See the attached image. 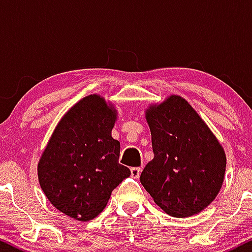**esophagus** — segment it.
Instances as JSON below:
<instances>
[{
  "label": "esophagus",
  "mask_w": 252,
  "mask_h": 252,
  "mask_svg": "<svg viewBox=\"0 0 252 252\" xmlns=\"http://www.w3.org/2000/svg\"><path fill=\"white\" fill-rule=\"evenodd\" d=\"M141 170H142V169H141L140 167H132V168L130 169V172H131V176H132V178H135V179L140 178Z\"/></svg>",
  "instance_id": "obj_1"
}]
</instances>
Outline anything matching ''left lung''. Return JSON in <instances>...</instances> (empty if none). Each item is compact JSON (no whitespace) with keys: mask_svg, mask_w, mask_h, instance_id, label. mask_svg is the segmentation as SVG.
<instances>
[{"mask_svg":"<svg viewBox=\"0 0 252 252\" xmlns=\"http://www.w3.org/2000/svg\"><path fill=\"white\" fill-rule=\"evenodd\" d=\"M154 158L140 181L155 204L176 218L201 212L224 181L221 144L186 99L172 94L146 110Z\"/></svg>","mask_w":252,"mask_h":252,"instance_id":"8db88e82","label":"left lung"}]
</instances>
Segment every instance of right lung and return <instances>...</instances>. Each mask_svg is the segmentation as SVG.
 <instances>
[{"label": "right lung", "mask_w": 252, "mask_h": 252, "mask_svg": "<svg viewBox=\"0 0 252 252\" xmlns=\"http://www.w3.org/2000/svg\"><path fill=\"white\" fill-rule=\"evenodd\" d=\"M117 110L103 97H84L63 115L39 163L37 176L46 198L77 220L97 217L130 169L118 163L120 142L111 130Z\"/></svg>", "instance_id": "1"}]
</instances>
